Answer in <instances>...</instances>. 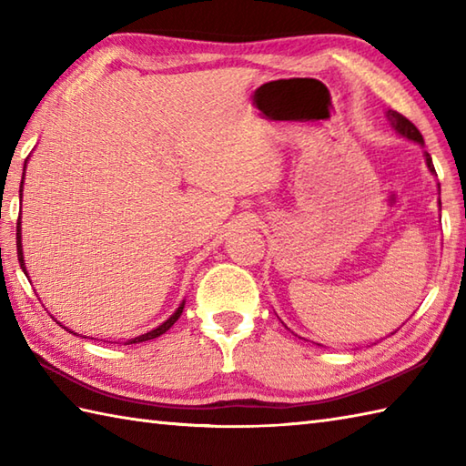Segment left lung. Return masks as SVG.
Here are the masks:
<instances>
[{
	"label": "left lung",
	"mask_w": 466,
	"mask_h": 466,
	"mask_svg": "<svg viewBox=\"0 0 466 466\" xmlns=\"http://www.w3.org/2000/svg\"><path fill=\"white\" fill-rule=\"evenodd\" d=\"M386 117H389L390 126H392L394 130H397L400 136L409 137V140L417 142V144H424V140H422V134L417 130V126H414L410 120H407V117H404L402 114L394 112V110H389V112H386ZM424 157H427V166H429V170H431L432 174H437V170H434V166H432V157H431V154L427 152V154H424ZM439 190H441V186H439ZM439 194H441V192H439ZM439 204H441V200H439Z\"/></svg>",
	"instance_id": "left-lung-1"
}]
</instances>
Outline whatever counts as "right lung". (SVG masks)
<instances>
[{
	"mask_svg": "<svg viewBox=\"0 0 466 466\" xmlns=\"http://www.w3.org/2000/svg\"><path fill=\"white\" fill-rule=\"evenodd\" d=\"M24 174H25V166H24ZM22 186H24V180H22ZM22 186H19V198H22ZM17 260H19V266H22V270L25 272V262H24V250H22V228H19V220H17ZM27 274V272H25ZM182 310H184V302L177 306V310L170 316V319H167L164 324H160L157 326V329H154V330H150V332H146V334H142V336H136V339H132V340H127L126 344H137V342H146V340H152V339H157V336L160 334H164L166 330H170L172 329V324L180 319V314H182ZM72 332V330H69Z\"/></svg>",
	"mask_w": 466,
	"mask_h": 466,
	"instance_id": "right-lung-1",
	"label": "right lung"
}]
</instances>
